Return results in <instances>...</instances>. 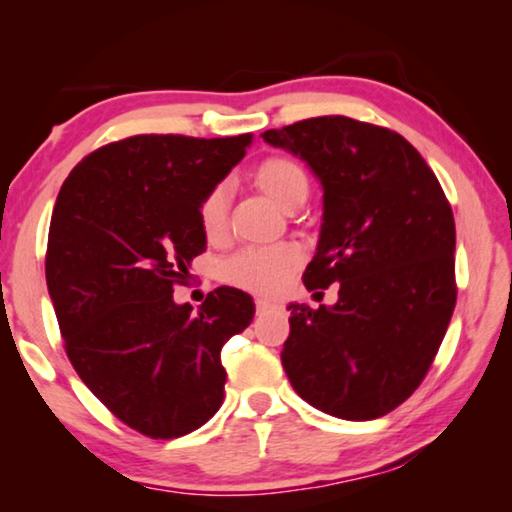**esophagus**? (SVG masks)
I'll return each mask as SVG.
<instances>
[{
	"instance_id": "esophagus-1",
	"label": "esophagus",
	"mask_w": 512,
	"mask_h": 512,
	"mask_svg": "<svg viewBox=\"0 0 512 512\" xmlns=\"http://www.w3.org/2000/svg\"><path fill=\"white\" fill-rule=\"evenodd\" d=\"M255 307H257V314H268V311H275L280 309V302H273V300H264V298H257L255 300Z\"/></svg>"
}]
</instances>
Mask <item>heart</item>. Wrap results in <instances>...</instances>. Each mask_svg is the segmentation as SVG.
<instances>
[{"mask_svg":"<svg viewBox=\"0 0 512 512\" xmlns=\"http://www.w3.org/2000/svg\"><path fill=\"white\" fill-rule=\"evenodd\" d=\"M253 183L284 212L298 210L309 194L307 171L298 160L287 158V155H271L259 162L253 169ZM230 198V185L221 180L207 189L198 203V223L210 241H219L228 230ZM300 264L302 250L293 244L244 248L225 259L223 280L230 282L232 287L259 293V296H275Z\"/></svg>","mask_w":512,"mask_h":512,"instance_id":"1","label":"heart"}]
</instances>
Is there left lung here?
Instances as JSON below:
<instances>
[{"label":"left lung","instance_id":"left-lung-1","mask_svg":"<svg viewBox=\"0 0 512 512\" xmlns=\"http://www.w3.org/2000/svg\"><path fill=\"white\" fill-rule=\"evenodd\" d=\"M323 185V228L302 282L339 284L334 307L289 305L282 366L334 418L391 413L427 375L456 307L452 205L422 155L391 128L343 115L262 133Z\"/></svg>","mask_w":512,"mask_h":512}]
</instances>
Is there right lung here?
<instances>
[{
    "label": "right lung",
    "mask_w": 512,
    "mask_h": 512,
    "mask_svg": "<svg viewBox=\"0 0 512 512\" xmlns=\"http://www.w3.org/2000/svg\"><path fill=\"white\" fill-rule=\"evenodd\" d=\"M253 135H133L76 164L47 241V289L83 384L128 427L180 438L223 404L221 348L255 316L219 287L198 311L176 305L207 241L198 203L244 158Z\"/></svg>",
    "instance_id": "obj_1"
}]
</instances>
